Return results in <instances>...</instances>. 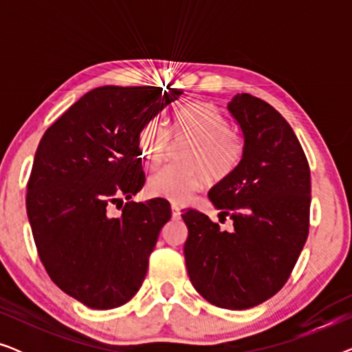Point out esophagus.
<instances>
[{"label":"esophagus","mask_w":352,"mask_h":352,"mask_svg":"<svg viewBox=\"0 0 352 352\" xmlns=\"http://www.w3.org/2000/svg\"><path fill=\"white\" fill-rule=\"evenodd\" d=\"M171 213H173V218L179 219V218H181V208H179V205L173 204V205H171Z\"/></svg>","instance_id":"obj_1"}]
</instances>
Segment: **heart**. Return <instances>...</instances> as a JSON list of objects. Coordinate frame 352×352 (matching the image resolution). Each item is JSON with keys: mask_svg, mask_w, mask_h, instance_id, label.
I'll use <instances>...</instances> for the list:
<instances>
[{"mask_svg": "<svg viewBox=\"0 0 352 352\" xmlns=\"http://www.w3.org/2000/svg\"><path fill=\"white\" fill-rule=\"evenodd\" d=\"M171 133L175 141H190L181 157L184 166H166L148 177L147 192L152 197L181 204L205 187L208 177L213 182L226 179L242 158V138L211 104L177 109L173 113ZM138 146L148 168L160 166L171 147L170 129L160 120H151L139 131Z\"/></svg>", "mask_w": 352, "mask_h": 352, "instance_id": "obj_1", "label": "heart"}]
</instances>
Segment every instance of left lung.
<instances>
[{"label": "left lung", "instance_id": "obj_1", "mask_svg": "<svg viewBox=\"0 0 352 352\" xmlns=\"http://www.w3.org/2000/svg\"><path fill=\"white\" fill-rule=\"evenodd\" d=\"M243 133V153L210 200L234 221L219 228L182 210L189 229L184 256L192 285L223 309L261 305L285 285L309 234L311 170L296 134L272 105L252 94L228 105Z\"/></svg>", "mask_w": 352, "mask_h": 352}]
</instances>
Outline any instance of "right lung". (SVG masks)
<instances>
[{
  "label": "right lung",
  "mask_w": 352,
  "mask_h": 352,
  "mask_svg": "<svg viewBox=\"0 0 352 352\" xmlns=\"http://www.w3.org/2000/svg\"><path fill=\"white\" fill-rule=\"evenodd\" d=\"M181 96L158 86H100L38 144L25 199L38 256L51 280L91 309L123 306L146 278L171 206L131 200L146 182L138 136Z\"/></svg>",
  "instance_id": "1"
}]
</instances>
